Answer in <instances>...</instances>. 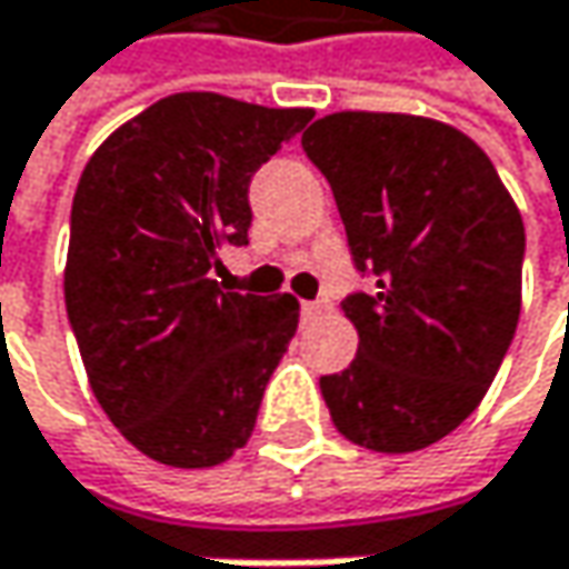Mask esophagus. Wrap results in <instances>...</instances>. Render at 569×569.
<instances>
[{"instance_id": "esophagus-1", "label": "esophagus", "mask_w": 569, "mask_h": 569, "mask_svg": "<svg viewBox=\"0 0 569 569\" xmlns=\"http://www.w3.org/2000/svg\"><path fill=\"white\" fill-rule=\"evenodd\" d=\"M326 306L322 302H302V316H319Z\"/></svg>"}]
</instances>
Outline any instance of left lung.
Here are the masks:
<instances>
[{
    "label": "left lung",
    "instance_id": "left-lung-1",
    "mask_svg": "<svg viewBox=\"0 0 569 569\" xmlns=\"http://www.w3.org/2000/svg\"><path fill=\"white\" fill-rule=\"evenodd\" d=\"M302 148L326 173L376 292L342 302L349 369L322 376L332 425L359 448L421 451L495 382L520 316L523 220L491 158L458 128L392 111L319 118Z\"/></svg>",
    "mask_w": 569,
    "mask_h": 569
}]
</instances>
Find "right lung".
Masks as SVG:
<instances>
[{"label": "right lung", "instance_id": "obj_1", "mask_svg": "<svg viewBox=\"0 0 569 569\" xmlns=\"http://www.w3.org/2000/svg\"><path fill=\"white\" fill-rule=\"evenodd\" d=\"M312 108L177 91L88 158L64 260V309L111 425L171 468H213L253 435L299 326L296 296L230 292L217 250L243 247L247 187Z\"/></svg>", "mask_w": 569, "mask_h": 569}]
</instances>
